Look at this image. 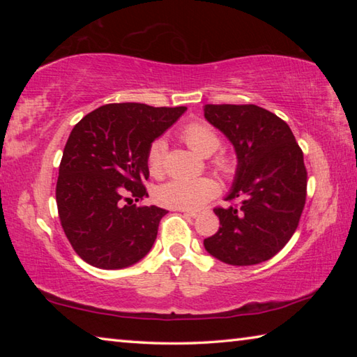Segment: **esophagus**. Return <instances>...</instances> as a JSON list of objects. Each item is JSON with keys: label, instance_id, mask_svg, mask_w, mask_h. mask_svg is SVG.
Returning a JSON list of instances; mask_svg holds the SVG:
<instances>
[{"label": "esophagus", "instance_id": "1", "mask_svg": "<svg viewBox=\"0 0 357 357\" xmlns=\"http://www.w3.org/2000/svg\"><path fill=\"white\" fill-rule=\"evenodd\" d=\"M181 213H183L184 215H189V217H197L198 215V213L197 211H192V209H179Z\"/></svg>", "mask_w": 357, "mask_h": 357}]
</instances>
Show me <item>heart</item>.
<instances>
[{"label":"heart","mask_w":357,"mask_h":357,"mask_svg":"<svg viewBox=\"0 0 357 357\" xmlns=\"http://www.w3.org/2000/svg\"><path fill=\"white\" fill-rule=\"evenodd\" d=\"M183 142L198 155L209 157L214 154L220 146V137L203 121H192L185 124L179 132ZM167 143L162 138H157L148 149V168L153 176H162L164 174V162H165ZM214 165L217 170L229 176L234 172L233 157L220 154L214 159ZM219 185L209 176L202 178H176L170 179L168 183L157 187L155 198L157 202L164 206L178 208V209H197L203 206L204 203L217 195Z\"/></svg>","instance_id":"obj_1"}]
</instances>
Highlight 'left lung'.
Returning <instances> with one entry per match:
<instances>
[{"instance_id": "1", "label": "left lung", "mask_w": 357, "mask_h": 357, "mask_svg": "<svg viewBox=\"0 0 357 357\" xmlns=\"http://www.w3.org/2000/svg\"><path fill=\"white\" fill-rule=\"evenodd\" d=\"M204 118L236 153L238 165L225 200L215 208L220 227L203 241L222 263L252 266L279 253L298 228L305 204L304 154L289 126L257 105H204Z\"/></svg>"}]
</instances>
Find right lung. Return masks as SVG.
I'll return each mask as SVG.
<instances>
[{"instance_id": "obj_1", "label": "right lung", "mask_w": 357, "mask_h": 357, "mask_svg": "<svg viewBox=\"0 0 357 357\" xmlns=\"http://www.w3.org/2000/svg\"><path fill=\"white\" fill-rule=\"evenodd\" d=\"M185 107L108 104L78 121L63 151L56 183L61 227L77 255L100 269H123L148 255L168 211L123 204L148 197V149Z\"/></svg>"}]
</instances>
